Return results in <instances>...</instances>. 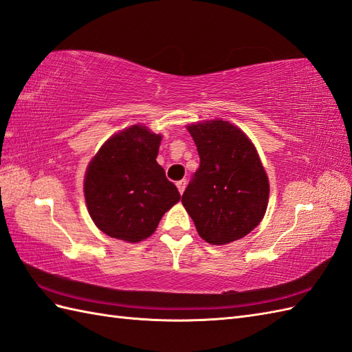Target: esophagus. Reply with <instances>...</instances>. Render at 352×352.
<instances>
[{"label":"esophagus","instance_id":"34e87169","mask_svg":"<svg viewBox=\"0 0 352 352\" xmlns=\"http://www.w3.org/2000/svg\"><path fill=\"white\" fill-rule=\"evenodd\" d=\"M186 184H187V182L186 179H179V182H177V187H178V192L183 195V192H184V189H186Z\"/></svg>","mask_w":352,"mask_h":352}]
</instances>
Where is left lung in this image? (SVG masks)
<instances>
[{
	"label": "left lung",
	"mask_w": 352,
	"mask_h": 352,
	"mask_svg": "<svg viewBox=\"0 0 352 352\" xmlns=\"http://www.w3.org/2000/svg\"><path fill=\"white\" fill-rule=\"evenodd\" d=\"M187 130L201 163L183 193V206L207 243L240 240L259 225L268 206V177L256 148L223 120L196 122Z\"/></svg>",
	"instance_id": "1"
}]
</instances>
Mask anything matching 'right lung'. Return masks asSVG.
<instances>
[{
  "label": "right lung",
  "instance_id": "1",
  "mask_svg": "<svg viewBox=\"0 0 352 352\" xmlns=\"http://www.w3.org/2000/svg\"><path fill=\"white\" fill-rule=\"evenodd\" d=\"M160 141L162 135L135 124L109 138L89 162L84 179L88 213L112 239H148L182 198L156 162Z\"/></svg>",
  "mask_w": 352,
  "mask_h": 352
}]
</instances>
